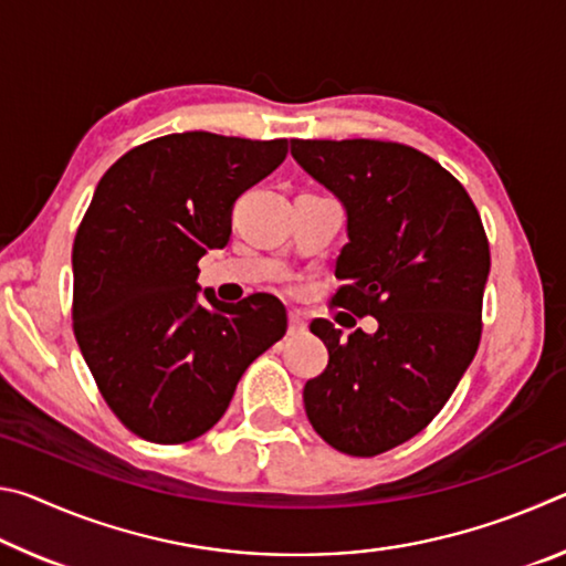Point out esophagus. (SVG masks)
Segmentation results:
<instances>
[{
    "mask_svg": "<svg viewBox=\"0 0 566 566\" xmlns=\"http://www.w3.org/2000/svg\"><path fill=\"white\" fill-rule=\"evenodd\" d=\"M306 329V322L300 312H290V334H302Z\"/></svg>",
    "mask_w": 566,
    "mask_h": 566,
    "instance_id": "obj_1",
    "label": "esophagus"
}]
</instances>
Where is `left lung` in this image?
I'll list each match as a JSON object with an SVG mask.
<instances>
[{
    "mask_svg": "<svg viewBox=\"0 0 566 566\" xmlns=\"http://www.w3.org/2000/svg\"><path fill=\"white\" fill-rule=\"evenodd\" d=\"M292 157L347 212L332 304L379 324L347 339L327 319L310 324L329 364L304 385V409L324 442L375 457L419 434L472 364L490 242L467 189L419 149L292 139Z\"/></svg>",
    "mask_w": 566,
    "mask_h": 566,
    "instance_id": "1",
    "label": "left lung"
}]
</instances>
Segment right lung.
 Masks as SVG:
<instances>
[{
  "label": "right lung",
  "instance_id": "obj_1",
  "mask_svg": "<svg viewBox=\"0 0 566 566\" xmlns=\"http://www.w3.org/2000/svg\"><path fill=\"white\" fill-rule=\"evenodd\" d=\"M286 139L181 132L104 171L72 247L74 337L134 434L181 444L212 429L237 381L286 332L284 304L199 300L197 262L232 234L239 195L282 165Z\"/></svg>",
  "mask_w": 566,
  "mask_h": 566
}]
</instances>
